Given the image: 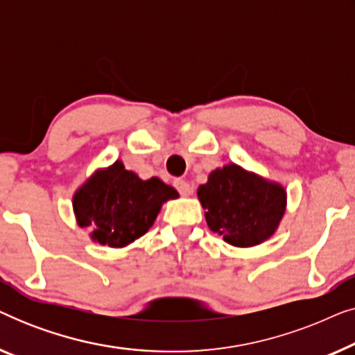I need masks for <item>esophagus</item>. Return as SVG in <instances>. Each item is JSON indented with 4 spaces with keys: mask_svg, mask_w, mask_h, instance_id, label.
Listing matches in <instances>:
<instances>
[{
    "mask_svg": "<svg viewBox=\"0 0 355 355\" xmlns=\"http://www.w3.org/2000/svg\"><path fill=\"white\" fill-rule=\"evenodd\" d=\"M174 187H176L178 192L184 197H189L192 193V186L187 181H184V179H176V181H174Z\"/></svg>",
    "mask_w": 355,
    "mask_h": 355,
    "instance_id": "34e87169",
    "label": "esophagus"
}]
</instances>
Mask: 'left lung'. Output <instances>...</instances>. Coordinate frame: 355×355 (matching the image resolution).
<instances>
[{
  "label": "left lung",
  "instance_id": "left-lung-1",
  "mask_svg": "<svg viewBox=\"0 0 355 355\" xmlns=\"http://www.w3.org/2000/svg\"><path fill=\"white\" fill-rule=\"evenodd\" d=\"M213 232L234 247H254L270 239L286 210V191L259 174L231 163L210 173L197 191Z\"/></svg>",
  "mask_w": 355,
  "mask_h": 355
}]
</instances>
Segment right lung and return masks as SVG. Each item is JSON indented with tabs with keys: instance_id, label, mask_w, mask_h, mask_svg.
Instances as JSON below:
<instances>
[{
	"instance_id": "right-lung-1",
	"label": "right lung",
	"mask_w": 355,
	"mask_h": 355,
	"mask_svg": "<svg viewBox=\"0 0 355 355\" xmlns=\"http://www.w3.org/2000/svg\"><path fill=\"white\" fill-rule=\"evenodd\" d=\"M178 192L162 179H140L123 162L98 169L72 197L77 225L89 227L92 241L125 247L144 236L157 220L164 202Z\"/></svg>"
}]
</instances>
